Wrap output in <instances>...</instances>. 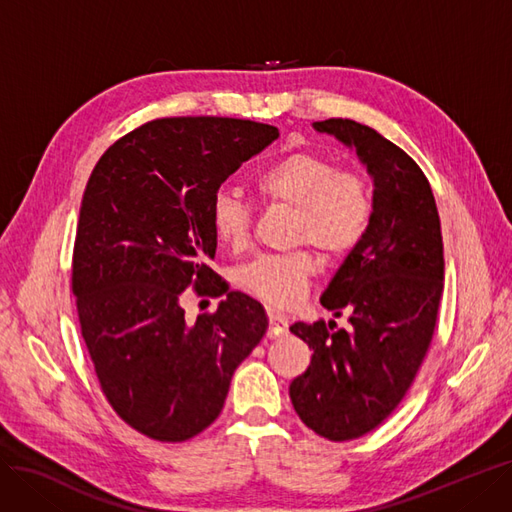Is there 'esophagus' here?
<instances>
[{
	"label": "esophagus",
	"instance_id": "1",
	"mask_svg": "<svg viewBox=\"0 0 512 512\" xmlns=\"http://www.w3.org/2000/svg\"><path fill=\"white\" fill-rule=\"evenodd\" d=\"M268 318H270L268 337H280L289 331V318L285 314H280L276 310H268Z\"/></svg>",
	"mask_w": 512,
	"mask_h": 512
}]
</instances>
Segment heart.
Segmentation results:
<instances>
[{"label": "heart", "instance_id": "heart-1", "mask_svg": "<svg viewBox=\"0 0 512 512\" xmlns=\"http://www.w3.org/2000/svg\"><path fill=\"white\" fill-rule=\"evenodd\" d=\"M257 192L274 204L295 208L293 240L314 242L327 255H346L365 238L373 198L367 179L314 151H293L268 164L255 177ZM211 223L219 244L244 251L251 240V208L234 192H219L211 206ZM316 270L308 251L259 255L236 272V285L270 306L289 308L306 295Z\"/></svg>", "mask_w": 512, "mask_h": 512}]
</instances>
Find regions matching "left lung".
Returning <instances> with one entry per match:
<instances>
[{"label": "left lung", "mask_w": 512, "mask_h": 512, "mask_svg": "<svg viewBox=\"0 0 512 512\" xmlns=\"http://www.w3.org/2000/svg\"><path fill=\"white\" fill-rule=\"evenodd\" d=\"M312 126L356 151L373 181V217L320 295L335 316L350 314V329L291 325L314 354L289 394L308 428L350 441L396 409L428 352L445 278L441 219L428 179L401 147L354 120Z\"/></svg>", "instance_id": "left-lung-1"}]
</instances>
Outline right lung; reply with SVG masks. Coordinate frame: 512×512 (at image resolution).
<instances>
[{
	"instance_id": "obj_1",
	"label": "right lung",
	"mask_w": 512,
	"mask_h": 512,
	"mask_svg": "<svg viewBox=\"0 0 512 512\" xmlns=\"http://www.w3.org/2000/svg\"><path fill=\"white\" fill-rule=\"evenodd\" d=\"M276 139L251 120H154L113 143L88 179L71 274L82 337L107 401L149 439L179 443L211 426L268 331L259 301L227 291L208 261L221 183ZM187 286L226 299L189 324Z\"/></svg>"
}]
</instances>
